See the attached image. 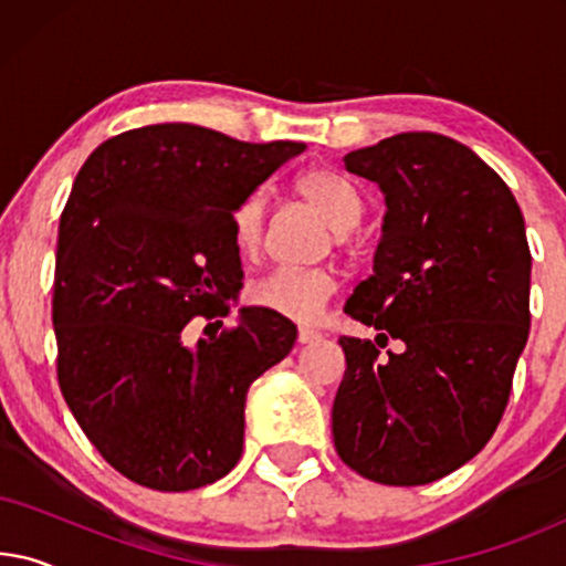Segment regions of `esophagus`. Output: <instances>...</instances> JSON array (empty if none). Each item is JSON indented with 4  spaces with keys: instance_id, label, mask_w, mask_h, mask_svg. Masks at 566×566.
Masks as SVG:
<instances>
[{
    "instance_id": "esophagus-1",
    "label": "esophagus",
    "mask_w": 566,
    "mask_h": 566,
    "mask_svg": "<svg viewBox=\"0 0 566 566\" xmlns=\"http://www.w3.org/2000/svg\"><path fill=\"white\" fill-rule=\"evenodd\" d=\"M322 339V332L316 329H308V327H301L298 329V343L301 345H312V343H319Z\"/></svg>"
}]
</instances>
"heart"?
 Segmentation results:
<instances>
[{
    "label": "heart",
    "mask_w": 566,
    "mask_h": 566,
    "mask_svg": "<svg viewBox=\"0 0 566 566\" xmlns=\"http://www.w3.org/2000/svg\"><path fill=\"white\" fill-rule=\"evenodd\" d=\"M296 196L312 206L337 234H345L358 227L363 203L343 177L327 169H312L296 180ZM265 196L254 192L244 198L231 213V237L242 254L258 252L265 237ZM332 293H335V275L327 268H277L258 283H252L250 301L254 306L281 314L293 322H314L322 314Z\"/></svg>",
    "instance_id": "obj_1"
}]
</instances>
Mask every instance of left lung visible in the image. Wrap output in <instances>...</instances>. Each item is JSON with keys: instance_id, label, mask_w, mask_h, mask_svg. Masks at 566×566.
Instances as JSON below:
<instances>
[{"instance_id": "obj_1", "label": "left lung", "mask_w": 566, "mask_h": 566, "mask_svg": "<svg viewBox=\"0 0 566 566\" xmlns=\"http://www.w3.org/2000/svg\"><path fill=\"white\" fill-rule=\"evenodd\" d=\"M343 161L386 203L374 275L345 314L401 350L339 337L332 436L370 482L430 484L474 459L507 407L531 329L525 221L502 177L448 136L397 134Z\"/></svg>"}]
</instances>
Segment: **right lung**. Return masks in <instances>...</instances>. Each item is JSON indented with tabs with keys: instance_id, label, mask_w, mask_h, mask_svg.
Returning a JSON list of instances; mask_svg holds the SVG:
<instances>
[{
	"instance_id": "add662e5",
	"label": "right lung",
	"mask_w": 566,
	"mask_h": 566,
	"mask_svg": "<svg viewBox=\"0 0 566 566\" xmlns=\"http://www.w3.org/2000/svg\"><path fill=\"white\" fill-rule=\"evenodd\" d=\"M306 144H247L157 123L99 144L59 227V386L84 436L130 482L213 484L237 467L254 378L296 324L242 306L237 327L182 343L192 316H227L244 273L231 213Z\"/></svg>"
}]
</instances>
